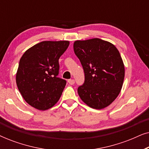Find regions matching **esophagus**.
<instances>
[{
  "instance_id": "obj_1",
  "label": "esophagus",
  "mask_w": 149,
  "mask_h": 149,
  "mask_svg": "<svg viewBox=\"0 0 149 149\" xmlns=\"http://www.w3.org/2000/svg\"><path fill=\"white\" fill-rule=\"evenodd\" d=\"M68 83L70 85H73V84H74V79H69V80L68 81Z\"/></svg>"
}]
</instances>
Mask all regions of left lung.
<instances>
[{"instance_id": "8db88e82", "label": "left lung", "mask_w": 149, "mask_h": 149, "mask_svg": "<svg viewBox=\"0 0 149 149\" xmlns=\"http://www.w3.org/2000/svg\"><path fill=\"white\" fill-rule=\"evenodd\" d=\"M74 54L82 64L85 83L78 88L81 100L95 109L109 106L119 95L125 66L117 47L100 38L75 40Z\"/></svg>"}]
</instances>
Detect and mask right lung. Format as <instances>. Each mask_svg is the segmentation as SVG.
Here are the masks:
<instances>
[{"instance_id": "right-lung-1", "label": "right lung", "mask_w": 149, "mask_h": 149, "mask_svg": "<svg viewBox=\"0 0 149 149\" xmlns=\"http://www.w3.org/2000/svg\"><path fill=\"white\" fill-rule=\"evenodd\" d=\"M68 40H45L26 50L19 60L16 83L31 107L45 111L58 102L66 81L58 78L59 58L68 47Z\"/></svg>"}]
</instances>
